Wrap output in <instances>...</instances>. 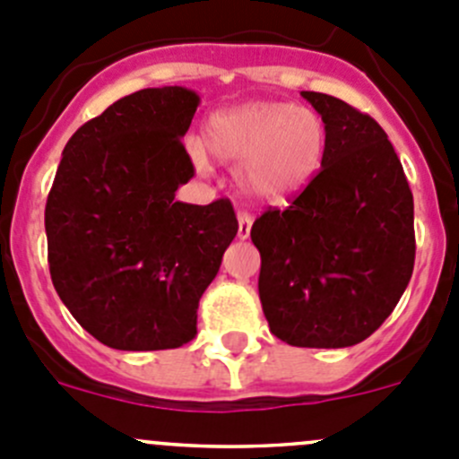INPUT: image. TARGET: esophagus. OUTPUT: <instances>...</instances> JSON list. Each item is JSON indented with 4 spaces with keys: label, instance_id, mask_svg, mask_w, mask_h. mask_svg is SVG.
<instances>
[{
    "label": "esophagus",
    "instance_id": "esophagus-1",
    "mask_svg": "<svg viewBox=\"0 0 459 459\" xmlns=\"http://www.w3.org/2000/svg\"><path fill=\"white\" fill-rule=\"evenodd\" d=\"M251 226H253V217L251 212H238V238L239 239H248L251 235Z\"/></svg>",
    "mask_w": 459,
    "mask_h": 459
}]
</instances>
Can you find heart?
<instances>
[{
    "mask_svg": "<svg viewBox=\"0 0 459 459\" xmlns=\"http://www.w3.org/2000/svg\"><path fill=\"white\" fill-rule=\"evenodd\" d=\"M206 148L221 161L238 164V182L262 202H286L316 179L326 155V122L308 106L289 101H248L211 115L204 126ZM200 142L188 143L197 169L208 166Z\"/></svg>",
    "mask_w": 459,
    "mask_h": 459,
    "instance_id": "obj_1",
    "label": "heart"
}]
</instances>
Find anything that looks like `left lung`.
I'll return each mask as SVG.
<instances>
[{"instance_id": "8db88e82", "label": "left lung", "mask_w": 459, "mask_h": 459, "mask_svg": "<svg viewBox=\"0 0 459 459\" xmlns=\"http://www.w3.org/2000/svg\"><path fill=\"white\" fill-rule=\"evenodd\" d=\"M302 97L326 122V155L289 208L253 224L259 299L286 344L344 349L377 331L409 286L413 193L373 117L324 92Z\"/></svg>"}]
</instances>
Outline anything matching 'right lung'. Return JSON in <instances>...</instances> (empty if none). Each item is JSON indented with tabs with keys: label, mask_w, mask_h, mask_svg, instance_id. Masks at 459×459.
<instances>
[{
	"label": "right lung",
	"mask_w": 459,
	"mask_h": 459,
	"mask_svg": "<svg viewBox=\"0 0 459 459\" xmlns=\"http://www.w3.org/2000/svg\"><path fill=\"white\" fill-rule=\"evenodd\" d=\"M200 95L143 88L110 104L64 146L46 202L48 266L59 299L101 344L178 349L238 235L229 200H175L195 169L182 137Z\"/></svg>",
	"instance_id": "right-lung-1"
}]
</instances>
